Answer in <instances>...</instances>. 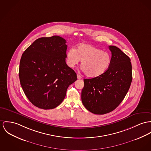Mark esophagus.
I'll list each match as a JSON object with an SVG mask.
<instances>
[{
    "label": "esophagus",
    "mask_w": 151,
    "mask_h": 151,
    "mask_svg": "<svg viewBox=\"0 0 151 151\" xmlns=\"http://www.w3.org/2000/svg\"><path fill=\"white\" fill-rule=\"evenodd\" d=\"M77 78H78V79H81V76L80 75H79V74H77Z\"/></svg>",
    "instance_id": "34e87169"
}]
</instances>
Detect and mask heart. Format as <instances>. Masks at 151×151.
<instances>
[{
    "instance_id": "1",
    "label": "heart",
    "mask_w": 151,
    "mask_h": 151,
    "mask_svg": "<svg viewBox=\"0 0 151 151\" xmlns=\"http://www.w3.org/2000/svg\"><path fill=\"white\" fill-rule=\"evenodd\" d=\"M81 60V68L88 77H97L107 70L111 63L110 54L90 44H81L66 53V63L73 68Z\"/></svg>"
}]
</instances>
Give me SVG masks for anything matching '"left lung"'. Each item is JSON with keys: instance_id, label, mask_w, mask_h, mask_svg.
<instances>
[{"instance_id": "8db88e82", "label": "left lung", "mask_w": 151, "mask_h": 151, "mask_svg": "<svg viewBox=\"0 0 151 151\" xmlns=\"http://www.w3.org/2000/svg\"><path fill=\"white\" fill-rule=\"evenodd\" d=\"M111 61L101 75L84 79L81 101L95 114H104L116 109L124 99L132 81L130 59L120 49L109 46Z\"/></svg>"}]
</instances>
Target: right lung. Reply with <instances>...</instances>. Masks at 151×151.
<instances>
[{
	"instance_id": "add662e5",
	"label": "right lung",
	"mask_w": 151,
	"mask_h": 151,
	"mask_svg": "<svg viewBox=\"0 0 151 151\" xmlns=\"http://www.w3.org/2000/svg\"><path fill=\"white\" fill-rule=\"evenodd\" d=\"M67 45L54 35L38 38L23 52L19 76L23 92L35 106L44 110L58 106L76 73L66 63Z\"/></svg>"
}]
</instances>
